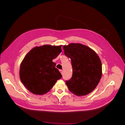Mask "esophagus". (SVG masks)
<instances>
[{
  "label": "esophagus",
  "instance_id": "1",
  "mask_svg": "<svg viewBox=\"0 0 125 125\" xmlns=\"http://www.w3.org/2000/svg\"><path fill=\"white\" fill-rule=\"evenodd\" d=\"M59 71H60V73H61L62 74H63V70H60Z\"/></svg>",
  "mask_w": 125,
  "mask_h": 125
}]
</instances>
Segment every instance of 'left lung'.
Instances as JSON below:
<instances>
[{
    "instance_id": "1",
    "label": "left lung",
    "mask_w": 125,
    "mask_h": 125,
    "mask_svg": "<svg viewBox=\"0 0 125 125\" xmlns=\"http://www.w3.org/2000/svg\"><path fill=\"white\" fill-rule=\"evenodd\" d=\"M65 55L70 58L73 75L66 83L71 92L83 96L92 92L102 77V63L99 56L91 48L78 43L63 46Z\"/></svg>"
}]
</instances>
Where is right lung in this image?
<instances>
[{"label": "right lung", "mask_w": 125, "mask_h": 125, "mask_svg": "<svg viewBox=\"0 0 125 125\" xmlns=\"http://www.w3.org/2000/svg\"><path fill=\"white\" fill-rule=\"evenodd\" d=\"M61 46L44 45L35 47L26 55L21 63L20 78L29 91L43 95L50 91L62 77L52 59L62 52Z\"/></svg>", "instance_id": "1"}]
</instances>
